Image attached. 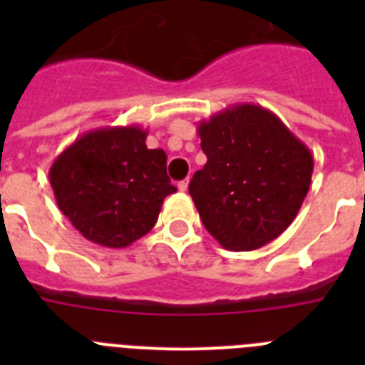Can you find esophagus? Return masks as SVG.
<instances>
[{
  "label": "esophagus",
  "instance_id": "esophagus-1",
  "mask_svg": "<svg viewBox=\"0 0 365 365\" xmlns=\"http://www.w3.org/2000/svg\"><path fill=\"white\" fill-rule=\"evenodd\" d=\"M177 188L180 190V192H186V190H188V179H185V180H180L179 185H177Z\"/></svg>",
  "mask_w": 365,
  "mask_h": 365
}]
</instances>
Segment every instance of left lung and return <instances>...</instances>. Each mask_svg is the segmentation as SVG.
Masks as SVG:
<instances>
[{"label": "left lung", "mask_w": 365, "mask_h": 365, "mask_svg": "<svg viewBox=\"0 0 365 365\" xmlns=\"http://www.w3.org/2000/svg\"><path fill=\"white\" fill-rule=\"evenodd\" d=\"M197 133L206 164L190 182L202 225L232 252L276 240L298 215L311 186V150L272 111L235 104Z\"/></svg>", "instance_id": "obj_1"}]
</instances>
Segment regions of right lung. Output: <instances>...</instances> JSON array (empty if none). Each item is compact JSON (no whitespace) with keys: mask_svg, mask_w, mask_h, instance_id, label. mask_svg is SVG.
Listing matches in <instances>:
<instances>
[{"mask_svg":"<svg viewBox=\"0 0 365 365\" xmlns=\"http://www.w3.org/2000/svg\"><path fill=\"white\" fill-rule=\"evenodd\" d=\"M140 125L83 133L49 170L58 208L96 245L130 247L159 219L166 195L177 192L164 150H148Z\"/></svg>","mask_w":365,"mask_h":365,"instance_id":"obj_1","label":"right lung"}]
</instances>
